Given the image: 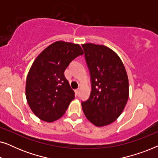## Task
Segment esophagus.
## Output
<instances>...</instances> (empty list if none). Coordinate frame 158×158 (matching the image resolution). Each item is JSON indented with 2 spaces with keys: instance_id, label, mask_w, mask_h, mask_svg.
Segmentation results:
<instances>
[{
  "instance_id": "34e87169",
  "label": "esophagus",
  "mask_w": 158,
  "mask_h": 158,
  "mask_svg": "<svg viewBox=\"0 0 158 158\" xmlns=\"http://www.w3.org/2000/svg\"><path fill=\"white\" fill-rule=\"evenodd\" d=\"M79 91H80L79 88H77V89H76V90H75V94H76V95H77H77H78V94H79Z\"/></svg>"
}]
</instances>
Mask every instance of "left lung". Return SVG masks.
<instances>
[{
    "mask_svg": "<svg viewBox=\"0 0 158 158\" xmlns=\"http://www.w3.org/2000/svg\"><path fill=\"white\" fill-rule=\"evenodd\" d=\"M91 78L89 98L82 102L85 117L96 127L111 124L121 115L129 98V80L115 52L104 45L82 44Z\"/></svg>",
    "mask_w": 158,
    "mask_h": 158,
    "instance_id": "left-lung-1",
    "label": "left lung"
}]
</instances>
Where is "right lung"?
Instances as JSON below:
<instances>
[{
    "label": "right lung",
    "mask_w": 158,
    "mask_h": 158,
    "mask_svg": "<svg viewBox=\"0 0 158 158\" xmlns=\"http://www.w3.org/2000/svg\"><path fill=\"white\" fill-rule=\"evenodd\" d=\"M82 55L79 44L57 41L34 61L27 75L26 97L30 109L41 120L53 122L59 119L75 98L64 72L72 60Z\"/></svg>",
    "instance_id": "add662e5"
}]
</instances>
